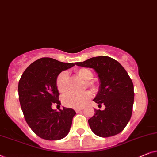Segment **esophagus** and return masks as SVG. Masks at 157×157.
I'll list each match as a JSON object with an SVG mask.
<instances>
[{
	"label": "esophagus",
	"mask_w": 157,
	"mask_h": 157,
	"mask_svg": "<svg viewBox=\"0 0 157 157\" xmlns=\"http://www.w3.org/2000/svg\"><path fill=\"white\" fill-rule=\"evenodd\" d=\"M82 110H83V108H75V110L76 111V113H79Z\"/></svg>",
	"instance_id": "obj_1"
}]
</instances>
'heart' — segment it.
<instances>
[{
	"label": "heart",
	"instance_id": "1",
	"mask_svg": "<svg viewBox=\"0 0 157 157\" xmlns=\"http://www.w3.org/2000/svg\"><path fill=\"white\" fill-rule=\"evenodd\" d=\"M76 74L80 79L85 82V87H88L92 91H97L98 87L93 82V73L90 69L80 68L76 70ZM56 87L59 93L64 94L68 90V73L66 71L60 72L56 79ZM92 94L90 92H83L80 94L69 93L62 98V103L66 107L73 108H81L86 105L91 99Z\"/></svg>",
	"mask_w": 157,
	"mask_h": 157
}]
</instances>
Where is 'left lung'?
Here are the masks:
<instances>
[{
    "instance_id": "obj_1",
    "label": "left lung",
    "mask_w": 157,
    "mask_h": 157,
    "mask_svg": "<svg viewBox=\"0 0 157 157\" xmlns=\"http://www.w3.org/2000/svg\"><path fill=\"white\" fill-rule=\"evenodd\" d=\"M75 64L93 68L100 79L99 91L93 100L104 104L105 110L95 109L88 120L93 132L100 137H110L121 133L130 121L134 92L132 80L118 61L107 56L92 57Z\"/></svg>"
}]
</instances>
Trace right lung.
Segmentation results:
<instances>
[{"mask_svg":"<svg viewBox=\"0 0 157 157\" xmlns=\"http://www.w3.org/2000/svg\"><path fill=\"white\" fill-rule=\"evenodd\" d=\"M75 64L43 57L31 64L21 77L18 98L25 120L41 139H62L70 130L76 112L67 108L56 111L52 105L60 104L59 93L56 87L58 75Z\"/></svg>","mask_w":157,"mask_h":157,"instance_id":"1","label":"right lung"}]
</instances>
